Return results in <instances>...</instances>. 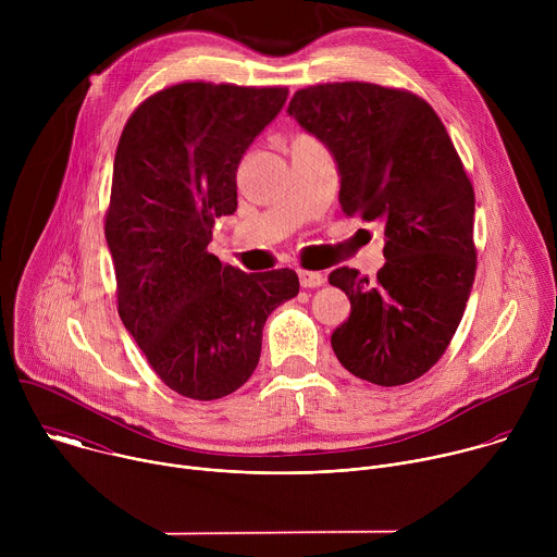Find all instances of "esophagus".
I'll return each mask as SVG.
<instances>
[{
    "label": "esophagus",
    "instance_id": "esophagus-1",
    "mask_svg": "<svg viewBox=\"0 0 557 557\" xmlns=\"http://www.w3.org/2000/svg\"><path fill=\"white\" fill-rule=\"evenodd\" d=\"M297 275H299V284L304 288H317V286L324 284V275L320 271H304L301 269Z\"/></svg>",
    "mask_w": 557,
    "mask_h": 557
}]
</instances>
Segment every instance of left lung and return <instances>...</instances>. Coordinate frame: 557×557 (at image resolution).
I'll list each match as a JSON object with an SVG mask.
<instances>
[{
  "label": "left lung",
  "instance_id": "left-lung-1",
  "mask_svg": "<svg viewBox=\"0 0 557 557\" xmlns=\"http://www.w3.org/2000/svg\"><path fill=\"white\" fill-rule=\"evenodd\" d=\"M288 114L331 147L342 211L385 224L374 282L348 267L329 275L350 299L333 350L363 381L410 383L447 350L479 264L460 156L434 108L404 88L317 84L293 95Z\"/></svg>",
  "mask_w": 557,
  "mask_h": 557
}]
</instances>
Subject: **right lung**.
I'll list each match as a JSON object with an SVG mask.
<instances>
[{"label":"right lung","instance_id":"right-lung-1","mask_svg":"<svg viewBox=\"0 0 557 557\" xmlns=\"http://www.w3.org/2000/svg\"><path fill=\"white\" fill-rule=\"evenodd\" d=\"M286 95L174 84L147 97L119 138L106 211L116 308L153 372L196 401L247 383L267 317L299 290L290 269L245 273L207 249L215 218L237 209V165Z\"/></svg>","mask_w":557,"mask_h":557}]
</instances>
